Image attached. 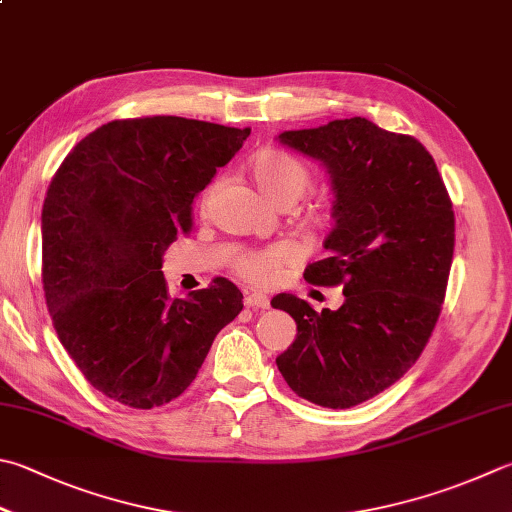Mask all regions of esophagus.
Returning <instances> with one entry per match:
<instances>
[{
	"label": "esophagus",
	"instance_id": "34e87169",
	"mask_svg": "<svg viewBox=\"0 0 512 512\" xmlns=\"http://www.w3.org/2000/svg\"><path fill=\"white\" fill-rule=\"evenodd\" d=\"M245 305L252 307V310H267L269 307V298L265 294H258V292H252L245 296Z\"/></svg>",
	"mask_w": 512,
	"mask_h": 512
}]
</instances>
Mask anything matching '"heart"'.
<instances>
[{"label": "heart", "mask_w": 512, "mask_h": 512, "mask_svg": "<svg viewBox=\"0 0 512 512\" xmlns=\"http://www.w3.org/2000/svg\"><path fill=\"white\" fill-rule=\"evenodd\" d=\"M252 176L256 180L258 189L274 202V205H294L307 189L312 187V171L303 160L294 156H287L281 151H260L249 162ZM218 191V185H211L205 196H202V209L211 205ZM310 225L316 229H323L330 225V214L327 211H318L310 218ZM296 260V249L292 245L278 243L269 245L265 249H256V252H247L238 258L236 272L245 278V281L254 285H267L278 276V272L289 263Z\"/></svg>", "instance_id": "1"}]
</instances>
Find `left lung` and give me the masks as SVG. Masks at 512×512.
I'll use <instances>...</instances> for the list:
<instances>
[{
    "instance_id": "left-lung-1",
    "label": "left lung",
    "mask_w": 512,
    "mask_h": 512,
    "mask_svg": "<svg viewBox=\"0 0 512 512\" xmlns=\"http://www.w3.org/2000/svg\"><path fill=\"white\" fill-rule=\"evenodd\" d=\"M283 144L330 173L334 229L327 258L307 265L312 285H343L339 310L316 312L294 294L272 298L296 321L276 365L298 397L352 408L390 388L426 347L446 298L455 211L419 140L365 118L285 131Z\"/></svg>"
}]
</instances>
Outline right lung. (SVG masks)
Here are the masks:
<instances>
[{
	"instance_id": "1",
	"label": "right lung",
	"mask_w": 512,
	"mask_h": 512,
	"mask_svg": "<svg viewBox=\"0 0 512 512\" xmlns=\"http://www.w3.org/2000/svg\"><path fill=\"white\" fill-rule=\"evenodd\" d=\"M252 129L153 115L73 147L42 209V283L57 339L104 397L151 410L196 379L243 294L216 278L171 298L162 256L191 231L194 198Z\"/></svg>"
}]
</instances>
